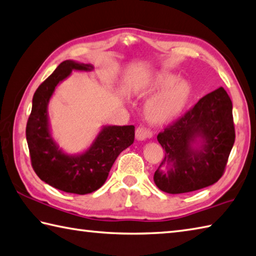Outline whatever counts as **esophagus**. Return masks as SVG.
Segmentation results:
<instances>
[{
    "label": "esophagus",
    "instance_id": "esophagus-1",
    "mask_svg": "<svg viewBox=\"0 0 256 256\" xmlns=\"http://www.w3.org/2000/svg\"><path fill=\"white\" fill-rule=\"evenodd\" d=\"M152 137V132L144 127H138L136 129V139L138 142H144L147 138Z\"/></svg>",
    "mask_w": 256,
    "mask_h": 256
}]
</instances>
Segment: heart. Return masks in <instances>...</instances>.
Here are the masks:
<instances>
[{"instance_id":"1","label":"heart","mask_w":256,"mask_h":256,"mask_svg":"<svg viewBox=\"0 0 256 256\" xmlns=\"http://www.w3.org/2000/svg\"><path fill=\"white\" fill-rule=\"evenodd\" d=\"M144 106V114L147 122L155 126L172 122L190 104L192 86L187 79H177L172 72L160 71L144 80L136 89L140 98L156 94Z\"/></svg>"}]
</instances>
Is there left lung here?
Here are the masks:
<instances>
[{"instance_id": "1", "label": "left lung", "mask_w": 256, "mask_h": 256, "mask_svg": "<svg viewBox=\"0 0 256 256\" xmlns=\"http://www.w3.org/2000/svg\"><path fill=\"white\" fill-rule=\"evenodd\" d=\"M165 158L154 175L168 194L198 190L222 177L235 142L233 104L223 86L198 100L157 136Z\"/></svg>"}]
</instances>
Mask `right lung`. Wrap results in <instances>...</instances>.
<instances>
[{
	"instance_id": "obj_1",
	"label": "right lung",
	"mask_w": 256,
	"mask_h": 256,
	"mask_svg": "<svg viewBox=\"0 0 256 256\" xmlns=\"http://www.w3.org/2000/svg\"><path fill=\"white\" fill-rule=\"evenodd\" d=\"M90 64L66 60L36 89L26 124V142L32 167L50 186L71 194H90L104 184L119 154L132 144L134 126H102L92 144L82 152L68 154L60 148L51 132L50 99L56 88L72 71L90 72Z\"/></svg>"
}]
</instances>
